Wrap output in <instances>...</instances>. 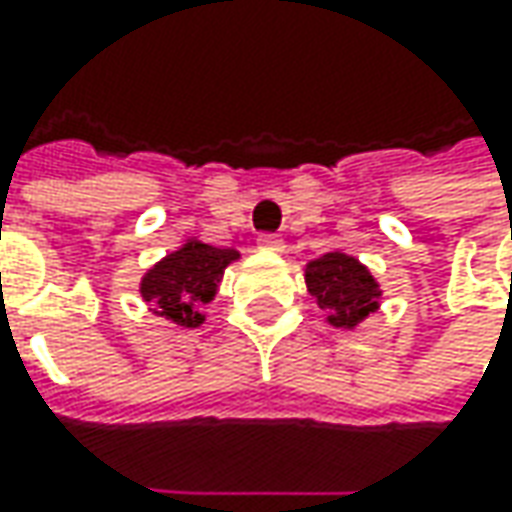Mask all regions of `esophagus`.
I'll return each instance as SVG.
<instances>
[{"mask_svg":"<svg viewBox=\"0 0 512 512\" xmlns=\"http://www.w3.org/2000/svg\"><path fill=\"white\" fill-rule=\"evenodd\" d=\"M259 247H262V250H273V253H282V250H285V242H282L279 233H262V236H259Z\"/></svg>","mask_w":512,"mask_h":512,"instance_id":"1","label":"esophagus"}]
</instances>
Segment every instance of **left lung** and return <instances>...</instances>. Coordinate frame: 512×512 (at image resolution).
I'll return each mask as SVG.
<instances>
[{"label": "left lung", "mask_w": 512, "mask_h": 512, "mask_svg": "<svg viewBox=\"0 0 512 512\" xmlns=\"http://www.w3.org/2000/svg\"><path fill=\"white\" fill-rule=\"evenodd\" d=\"M307 290L316 305L327 313L333 327H356L379 305V285L359 265V259L344 253H325L305 270Z\"/></svg>", "instance_id": "8db88e82"}]
</instances>
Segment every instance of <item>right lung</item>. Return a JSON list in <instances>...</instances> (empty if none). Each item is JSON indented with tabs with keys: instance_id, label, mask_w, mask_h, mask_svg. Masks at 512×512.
<instances>
[{
	"instance_id": "1",
	"label": "right lung",
	"mask_w": 512,
	"mask_h": 512,
	"mask_svg": "<svg viewBox=\"0 0 512 512\" xmlns=\"http://www.w3.org/2000/svg\"><path fill=\"white\" fill-rule=\"evenodd\" d=\"M239 253L233 247H213L187 242L182 250L170 253L142 279V296L159 316L182 327H199L205 316L199 307L216 296V285L230 262Z\"/></svg>"
}]
</instances>
